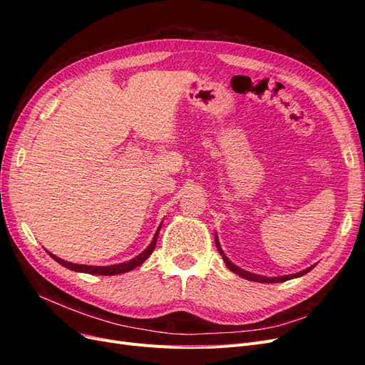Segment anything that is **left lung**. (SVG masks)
Returning <instances> with one entry per match:
<instances>
[{
  "label": "left lung",
  "mask_w": 365,
  "mask_h": 365,
  "mask_svg": "<svg viewBox=\"0 0 365 365\" xmlns=\"http://www.w3.org/2000/svg\"><path fill=\"white\" fill-rule=\"evenodd\" d=\"M216 247H217V251L220 252V256H222V259H224L225 264L228 267V269H230V271H233V272H235V274H237V275H240V277H244V279H247V280H251V282H259V283H280V282H286V280H291V279H295V277H302V275L307 274L309 271H311V269L315 267V264H314V267L307 268V269H304V271H302V272L291 274V275H283V277H264V275H257V274H252V272L244 271L242 268L236 267L235 263H231V262L228 260V257H227L225 254H224L222 248H220V245H219V240H217V236H216Z\"/></svg>",
  "instance_id": "8db88e82"
}]
</instances>
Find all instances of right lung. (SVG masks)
<instances>
[{
  "instance_id": "1",
  "label": "right lung",
  "mask_w": 365,
  "mask_h": 365,
  "mask_svg": "<svg viewBox=\"0 0 365 365\" xmlns=\"http://www.w3.org/2000/svg\"><path fill=\"white\" fill-rule=\"evenodd\" d=\"M161 228V227H160ZM160 228L157 230L155 236H153L150 245L143 251L141 254H138L137 257H134L129 262H125V263H118V264H109V267H91V264H77V263H71V262H67V260H62L59 257L54 256V254L48 252L50 256L56 260L58 263H61L62 267L68 268L71 271H77V272H86V274H96V275H115V274H123V272H128V271H132L134 268L140 267V264L145 262L150 254L153 252V248H155L157 245V239H158V233H160Z\"/></svg>"
}]
</instances>
